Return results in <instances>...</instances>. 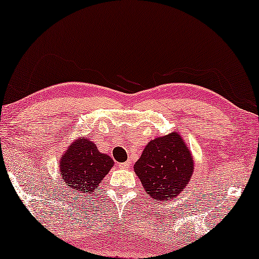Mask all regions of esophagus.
Returning a JSON list of instances; mask_svg holds the SVG:
<instances>
[{"label": "esophagus", "instance_id": "obj_1", "mask_svg": "<svg viewBox=\"0 0 259 259\" xmlns=\"http://www.w3.org/2000/svg\"><path fill=\"white\" fill-rule=\"evenodd\" d=\"M119 167L120 168H128L130 167V161H125V162H121V164H119Z\"/></svg>", "mask_w": 259, "mask_h": 259}]
</instances>
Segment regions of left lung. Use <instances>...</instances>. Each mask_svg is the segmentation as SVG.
Wrapping results in <instances>:
<instances>
[{
	"label": "left lung",
	"mask_w": 259,
	"mask_h": 259,
	"mask_svg": "<svg viewBox=\"0 0 259 259\" xmlns=\"http://www.w3.org/2000/svg\"><path fill=\"white\" fill-rule=\"evenodd\" d=\"M193 169L192 154L178 132L151 140L134 165V172L146 193L159 201L182 193Z\"/></svg>",
	"instance_id": "8db88e82"
}]
</instances>
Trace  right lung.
Here are the masks:
<instances>
[{"label": "right lung", "mask_w": 259, "mask_h": 259, "mask_svg": "<svg viewBox=\"0 0 259 259\" xmlns=\"http://www.w3.org/2000/svg\"><path fill=\"white\" fill-rule=\"evenodd\" d=\"M113 159L100 153L87 138L76 139L59 161L60 176L69 191L90 197L113 167Z\"/></svg>", "instance_id": "obj_1"}]
</instances>
